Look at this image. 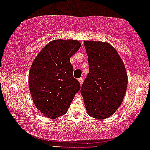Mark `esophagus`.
<instances>
[{"label": "esophagus", "mask_w": 150, "mask_h": 150, "mask_svg": "<svg viewBox=\"0 0 150 150\" xmlns=\"http://www.w3.org/2000/svg\"><path fill=\"white\" fill-rule=\"evenodd\" d=\"M78 81H79V83H81V85H82L83 82V78H78Z\"/></svg>", "instance_id": "obj_1"}]
</instances>
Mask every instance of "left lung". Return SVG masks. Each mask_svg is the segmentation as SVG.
I'll use <instances>...</instances> for the list:
<instances>
[{"label":"left lung","instance_id":"8db88e82","mask_svg":"<svg viewBox=\"0 0 150 150\" xmlns=\"http://www.w3.org/2000/svg\"><path fill=\"white\" fill-rule=\"evenodd\" d=\"M89 72L81 87L87 112L96 119L112 115L121 104L128 85L122 60L110 43L84 41Z\"/></svg>","mask_w":150,"mask_h":150}]
</instances>
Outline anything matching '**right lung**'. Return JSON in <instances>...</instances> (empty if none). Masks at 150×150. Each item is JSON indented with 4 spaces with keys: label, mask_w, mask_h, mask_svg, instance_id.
Returning a JSON list of instances; mask_svg holds the SVG:
<instances>
[{
    "label": "right lung",
    "mask_w": 150,
    "mask_h": 150,
    "mask_svg": "<svg viewBox=\"0 0 150 150\" xmlns=\"http://www.w3.org/2000/svg\"><path fill=\"white\" fill-rule=\"evenodd\" d=\"M81 46L76 40H52L32 64L29 72L30 93L38 110L48 118L65 114L81 89L69 61Z\"/></svg>",
    "instance_id": "obj_1"
}]
</instances>
